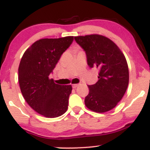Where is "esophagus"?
<instances>
[{
    "label": "esophagus",
    "instance_id": "34e87169",
    "mask_svg": "<svg viewBox=\"0 0 150 150\" xmlns=\"http://www.w3.org/2000/svg\"><path fill=\"white\" fill-rule=\"evenodd\" d=\"M78 86H79V84H73V85H72V87H73V88H74V89L77 88Z\"/></svg>",
    "mask_w": 150,
    "mask_h": 150
}]
</instances>
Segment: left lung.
<instances>
[{"label":"left lung","mask_w":150,"mask_h":150,"mask_svg":"<svg viewBox=\"0 0 150 150\" xmlns=\"http://www.w3.org/2000/svg\"><path fill=\"white\" fill-rule=\"evenodd\" d=\"M85 51L89 68L99 70V80L89 85L85 103L97 113L110 111L121 100L128 88L129 71L123 53L114 42L99 34L75 37Z\"/></svg>","instance_id":"8db88e82"}]
</instances>
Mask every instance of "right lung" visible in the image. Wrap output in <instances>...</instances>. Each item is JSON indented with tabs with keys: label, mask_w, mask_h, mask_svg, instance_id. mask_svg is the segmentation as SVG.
<instances>
[{
	"label": "right lung",
	"mask_w": 150,
	"mask_h": 150,
	"mask_svg": "<svg viewBox=\"0 0 150 150\" xmlns=\"http://www.w3.org/2000/svg\"><path fill=\"white\" fill-rule=\"evenodd\" d=\"M73 39H39L26 50L20 61L18 80L22 96L31 108L46 118H56L68 109L72 86L58 85L49 77Z\"/></svg>",
	"instance_id": "right-lung-1"
}]
</instances>
